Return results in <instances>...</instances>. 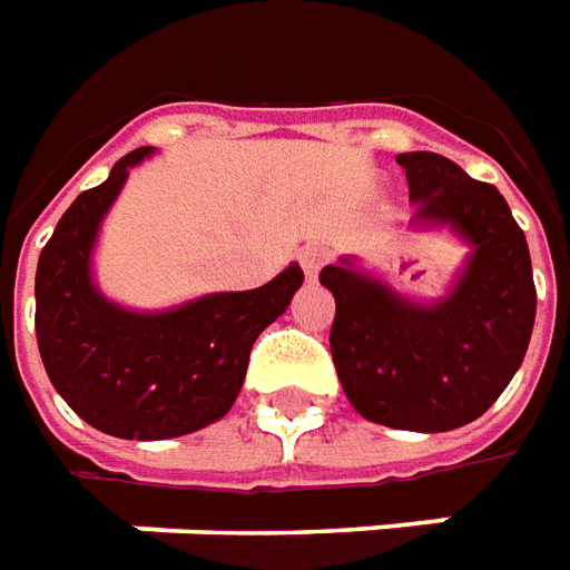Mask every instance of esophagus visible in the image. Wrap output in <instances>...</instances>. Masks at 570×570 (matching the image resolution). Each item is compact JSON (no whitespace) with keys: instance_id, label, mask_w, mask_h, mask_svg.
<instances>
[{"instance_id":"34e87169","label":"esophagus","mask_w":570,"mask_h":570,"mask_svg":"<svg viewBox=\"0 0 570 570\" xmlns=\"http://www.w3.org/2000/svg\"><path fill=\"white\" fill-rule=\"evenodd\" d=\"M326 259H330V249L321 247V244H308V247L298 249V265L305 268V274H308L311 281L317 277V272L326 265Z\"/></svg>"}]
</instances>
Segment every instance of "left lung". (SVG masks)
<instances>
[{"mask_svg": "<svg viewBox=\"0 0 570 570\" xmlns=\"http://www.w3.org/2000/svg\"><path fill=\"white\" fill-rule=\"evenodd\" d=\"M412 228H449L470 244L466 265L436 302H412L357 262L326 265L335 296L330 333L351 406L394 430L442 433L476 421L525 360L538 289L525 232L494 186L436 151H403Z\"/></svg>", "mask_w": 570, "mask_h": 570, "instance_id": "8db88e82", "label": "left lung"}]
</instances>
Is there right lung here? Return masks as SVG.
Instances as JSON below:
<instances>
[{"mask_svg":"<svg viewBox=\"0 0 570 570\" xmlns=\"http://www.w3.org/2000/svg\"><path fill=\"white\" fill-rule=\"evenodd\" d=\"M128 151L60 216L36 268V338L45 372L69 409L118 440H170L219 421L244 387L249 351L296 296V262L259 289L210 293L167 311H128L91 277L100 223L130 167Z\"/></svg>","mask_w":570,"mask_h":570,"instance_id":"obj_1","label":"right lung"}]
</instances>
